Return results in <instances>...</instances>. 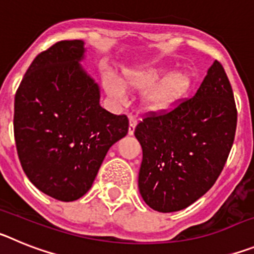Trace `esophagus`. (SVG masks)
<instances>
[{
  "mask_svg": "<svg viewBox=\"0 0 254 254\" xmlns=\"http://www.w3.org/2000/svg\"><path fill=\"white\" fill-rule=\"evenodd\" d=\"M129 127H128V134L129 136H132V134L134 133V128H136V125H137V121H136V118L134 117H129Z\"/></svg>",
  "mask_w": 254,
  "mask_h": 254,
  "instance_id": "obj_1",
  "label": "esophagus"
}]
</instances>
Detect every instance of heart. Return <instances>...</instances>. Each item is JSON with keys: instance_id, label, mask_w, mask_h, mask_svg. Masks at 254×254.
Segmentation results:
<instances>
[{"instance_id": "1", "label": "heart", "mask_w": 254, "mask_h": 254, "mask_svg": "<svg viewBox=\"0 0 254 254\" xmlns=\"http://www.w3.org/2000/svg\"><path fill=\"white\" fill-rule=\"evenodd\" d=\"M160 66H147L131 69L123 75V82L114 76H105L104 89L111 99L123 103L127 89L143 91L141 107L147 113H165L176 107L193 85V76L187 69H174L165 75Z\"/></svg>"}]
</instances>
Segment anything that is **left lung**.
Returning <instances> with one entry per match:
<instances>
[{"instance_id": "1", "label": "left lung", "mask_w": 254, "mask_h": 254, "mask_svg": "<svg viewBox=\"0 0 254 254\" xmlns=\"http://www.w3.org/2000/svg\"><path fill=\"white\" fill-rule=\"evenodd\" d=\"M235 129L232 85L215 61L193 98L134 128L142 147L138 190L146 205L174 212L202 197L225 165Z\"/></svg>"}]
</instances>
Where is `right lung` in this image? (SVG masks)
<instances>
[{
	"instance_id": "right-lung-1",
	"label": "right lung",
	"mask_w": 254,
	"mask_h": 254,
	"mask_svg": "<svg viewBox=\"0 0 254 254\" xmlns=\"http://www.w3.org/2000/svg\"><path fill=\"white\" fill-rule=\"evenodd\" d=\"M84 40H62L29 66L15 95L13 133L29 181L58 201L84 196L112 145L128 132L126 116L100 107V86L82 67Z\"/></svg>"
}]
</instances>
